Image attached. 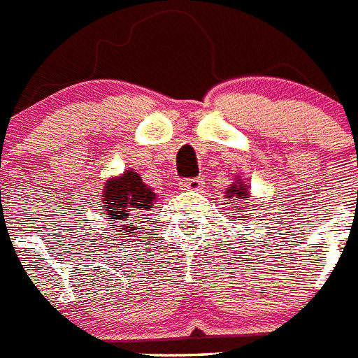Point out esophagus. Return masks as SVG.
Masks as SVG:
<instances>
[{"label": "esophagus", "instance_id": "34e87169", "mask_svg": "<svg viewBox=\"0 0 358 358\" xmlns=\"http://www.w3.org/2000/svg\"><path fill=\"white\" fill-rule=\"evenodd\" d=\"M201 187H203L201 178H189L180 182V189H182V191H201Z\"/></svg>", "mask_w": 358, "mask_h": 358}]
</instances>
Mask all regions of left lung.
Wrapping results in <instances>:
<instances>
[{
  "instance_id": "8db88e82",
  "label": "left lung",
  "mask_w": 358,
  "mask_h": 358,
  "mask_svg": "<svg viewBox=\"0 0 358 358\" xmlns=\"http://www.w3.org/2000/svg\"><path fill=\"white\" fill-rule=\"evenodd\" d=\"M225 198H227V201H231V203H234V205H239L241 201L245 200V198H250V189H248V185L243 182V180L239 178V176H236L234 182H232L231 185H229V189L225 191ZM238 213H243V210H238Z\"/></svg>"
}]
</instances>
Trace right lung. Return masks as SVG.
Returning <instances> with one entry per match:
<instances>
[{
  "label": "right lung",
  "mask_w": 358,
  "mask_h": 358,
  "mask_svg": "<svg viewBox=\"0 0 358 358\" xmlns=\"http://www.w3.org/2000/svg\"><path fill=\"white\" fill-rule=\"evenodd\" d=\"M101 201L113 232L122 234V238H135L136 234H141L138 217L153 209L157 192L142 182L138 173L127 169L120 176L106 180Z\"/></svg>",
  "instance_id": "obj_1"
}]
</instances>
